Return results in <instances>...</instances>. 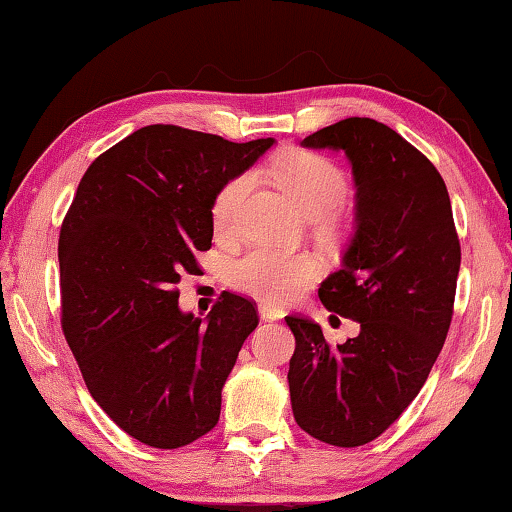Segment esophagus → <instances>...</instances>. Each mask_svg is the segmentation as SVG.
Segmentation results:
<instances>
[{
    "mask_svg": "<svg viewBox=\"0 0 512 512\" xmlns=\"http://www.w3.org/2000/svg\"><path fill=\"white\" fill-rule=\"evenodd\" d=\"M259 316H262V320H268V323H271V320L282 318V311L273 305H266L264 302V305H259Z\"/></svg>",
    "mask_w": 512,
    "mask_h": 512,
    "instance_id": "1",
    "label": "esophagus"
}]
</instances>
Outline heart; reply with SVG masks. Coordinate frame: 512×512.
<instances>
[{"label": "heart", "mask_w": 512, "mask_h": 512, "mask_svg": "<svg viewBox=\"0 0 512 512\" xmlns=\"http://www.w3.org/2000/svg\"><path fill=\"white\" fill-rule=\"evenodd\" d=\"M275 183L311 219L332 214L348 196V178L327 155L316 151H284L271 164ZM255 178L250 171L230 178L212 201V223L216 235H235L246 198L253 192ZM318 262L309 253H282L266 246L248 250L230 268V280L239 291L268 305H282L298 298L314 280Z\"/></svg>", "instance_id": "1"}]
</instances>
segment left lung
I'll use <instances>...</instances> for the list:
<instances>
[{"mask_svg":"<svg viewBox=\"0 0 512 512\" xmlns=\"http://www.w3.org/2000/svg\"><path fill=\"white\" fill-rule=\"evenodd\" d=\"M348 155L357 185L354 235L320 302L361 332L332 348L318 323L287 316L298 427L334 447H359L400 418L427 381L454 314L461 244L438 169L368 117H350L302 140Z\"/></svg>","mask_w":512,"mask_h":512,"instance_id":"8db88e82","label":"left lung"}]
</instances>
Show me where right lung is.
<instances>
[{"mask_svg":"<svg viewBox=\"0 0 512 512\" xmlns=\"http://www.w3.org/2000/svg\"><path fill=\"white\" fill-rule=\"evenodd\" d=\"M273 137L235 144L171 124L144 126L94 160L58 239L60 323L85 386L140 443L176 449L216 427L221 391L257 327L225 291L210 316L178 307L180 275L212 246V201Z\"/></svg>","mask_w":512,"mask_h":512,"instance_id":"1","label":"right lung"}]
</instances>
